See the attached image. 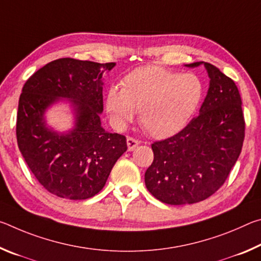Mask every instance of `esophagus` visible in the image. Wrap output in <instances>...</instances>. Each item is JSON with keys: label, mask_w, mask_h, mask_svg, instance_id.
Listing matches in <instances>:
<instances>
[{"label": "esophagus", "mask_w": 261, "mask_h": 261, "mask_svg": "<svg viewBox=\"0 0 261 261\" xmlns=\"http://www.w3.org/2000/svg\"><path fill=\"white\" fill-rule=\"evenodd\" d=\"M126 145H127V151H134V149L138 146L139 145V141L135 139V138H131V137H127L126 138Z\"/></svg>", "instance_id": "obj_1"}]
</instances>
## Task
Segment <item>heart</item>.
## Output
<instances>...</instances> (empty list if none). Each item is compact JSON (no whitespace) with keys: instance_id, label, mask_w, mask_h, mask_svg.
<instances>
[{"instance_id":"b5f03b06","label":"heart","mask_w":261,"mask_h":261,"mask_svg":"<svg viewBox=\"0 0 261 261\" xmlns=\"http://www.w3.org/2000/svg\"><path fill=\"white\" fill-rule=\"evenodd\" d=\"M204 85L196 74L169 71L160 67L132 70L122 82V90L110 87L106 110L117 129H124L139 112V123L154 138L177 134L197 112Z\"/></svg>"}]
</instances>
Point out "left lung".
Wrapping results in <instances>:
<instances>
[{"instance_id": "8db88e82", "label": "left lung", "mask_w": 261, "mask_h": 261, "mask_svg": "<svg viewBox=\"0 0 261 261\" xmlns=\"http://www.w3.org/2000/svg\"><path fill=\"white\" fill-rule=\"evenodd\" d=\"M208 91L199 109L184 129L152 144L154 160L145 173V184L154 197L168 205L205 200L218 191L240 156L245 123L242 100L232 79L207 62Z\"/></svg>"}]
</instances>
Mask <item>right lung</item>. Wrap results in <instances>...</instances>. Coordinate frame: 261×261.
I'll return each instance as SVG.
<instances>
[{"label": "right lung", "instance_id": "obj_1", "mask_svg": "<svg viewBox=\"0 0 261 261\" xmlns=\"http://www.w3.org/2000/svg\"><path fill=\"white\" fill-rule=\"evenodd\" d=\"M116 63L60 59L39 69L25 83L17 114V143L33 175L60 198L84 200L95 196L124 153V136L106 131L103 73ZM65 104L72 115L67 130H56L47 113Z\"/></svg>", "mask_w": 261, "mask_h": 261}]
</instances>
